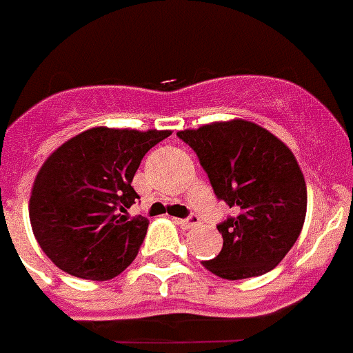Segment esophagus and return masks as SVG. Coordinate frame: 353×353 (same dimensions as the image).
Here are the masks:
<instances>
[{
    "label": "esophagus",
    "mask_w": 353,
    "mask_h": 353,
    "mask_svg": "<svg viewBox=\"0 0 353 353\" xmlns=\"http://www.w3.org/2000/svg\"><path fill=\"white\" fill-rule=\"evenodd\" d=\"M176 224H180L183 230H191L196 224H199V217L198 215H191V217H187V219H176Z\"/></svg>",
    "instance_id": "esophagus-1"
}]
</instances>
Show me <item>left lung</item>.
<instances>
[{"mask_svg": "<svg viewBox=\"0 0 353 353\" xmlns=\"http://www.w3.org/2000/svg\"><path fill=\"white\" fill-rule=\"evenodd\" d=\"M207 171L215 196L236 212L217 224L223 249L203 261L223 279H248L276 267L299 239L307 191L292 150L248 120L214 121L176 134Z\"/></svg>", "mask_w": 353, "mask_h": 353, "instance_id": "obj_1", "label": "left lung"}]
</instances>
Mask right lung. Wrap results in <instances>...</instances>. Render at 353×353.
<instances>
[{
    "label": "right lung",
    "instance_id": "obj_1",
    "mask_svg": "<svg viewBox=\"0 0 353 353\" xmlns=\"http://www.w3.org/2000/svg\"><path fill=\"white\" fill-rule=\"evenodd\" d=\"M170 134L93 127L49 155L31 189L30 221L58 269L105 281L132 263L148 230L146 217L127 214L139 199L132 179L146 152Z\"/></svg>",
    "mask_w": 353,
    "mask_h": 353
}]
</instances>
